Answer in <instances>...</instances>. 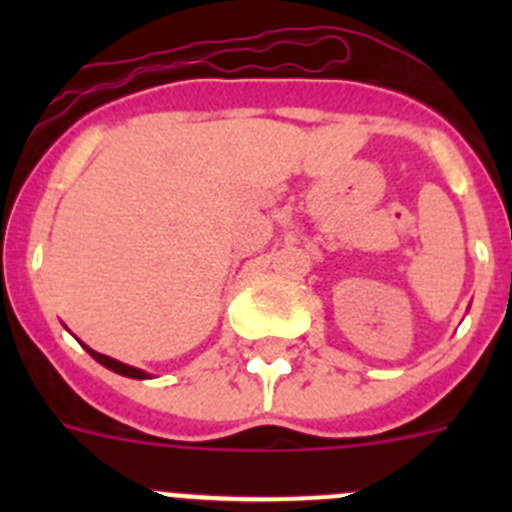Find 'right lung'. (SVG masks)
<instances>
[{
  "mask_svg": "<svg viewBox=\"0 0 512 512\" xmlns=\"http://www.w3.org/2000/svg\"><path fill=\"white\" fill-rule=\"evenodd\" d=\"M84 348H87V346H84ZM87 351H89V354L94 356V359L99 361V364L107 366V369H112V372L122 374V377H133V379H143V377H148L146 372H140V369H133V366H128V364H120V361L110 359V356L97 354V351H92V348H87Z\"/></svg>",
  "mask_w": 512,
  "mask_h": 512,
  "instance_id": "add662e5",
  "label": "right lung"
}]
</instances>
